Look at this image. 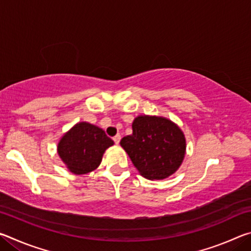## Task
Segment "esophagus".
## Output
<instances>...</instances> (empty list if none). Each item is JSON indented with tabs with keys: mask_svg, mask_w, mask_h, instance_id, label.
I'll return each mask as SVG.
<instances>
[{
	"mask_svg": "<svg viewBox=\"0 0 251 251\" xmlns=\"http://www.w3.org/2000/svg\"><path fill=\"white\" fill-rule=\"evenodd\" d=\"M113 141H114V142H115V144H116V145H118V144H120V142H121V135H120V134H118V135H116V136H115V137H114V138H113Z\"/></svg>",
	"mask_w": 251,
	"mask_h": 251,
	"instance_id": "esophagus-1",
	"label": "esophagus"
}]
</instances>
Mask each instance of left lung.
Instances as JSON below:
<instances>
[{
	"instance_id": "left-lung-1",
	"label": "left lung",
	"mask_w": 251,
	"mask_h": 251,
	"mask_svg": "<svg viewBox=\"0 0 251 251\" xmlns=\"http://www.w3.org/2000/svg\"><path fill=\"white\" fill-rule=\"evenodd\" d=\"M133 134L121 146L147 179H165L175 173L186 152V139L175 123L165 117L142 115L133 122Z\"/></svg>"
}]
</instances>
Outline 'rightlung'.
Instances as JSON below:
<instances>
[{
    "label": "right lung",
    "instance_id": "add662e5",
    "mask_svg": "<svg viewBox=\"0 0 251 251\" xmlns=\"http://www.w3.org/2000/svg\"><path fill=\"white\" fill-rule=\"evenodd\" d=\"M113 145L114 142L103 129L80 122L61 138L57 152L71 173L84 175L100 166L105 151Z\"/></svg>",
    "mask_w": 251,
    "mask_h": 251
}]
</instances>
